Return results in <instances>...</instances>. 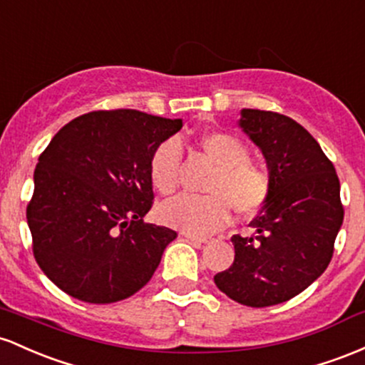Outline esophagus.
Masks as SVG:
<instances>
[{
  "instance_id": "1",
  "label": "esophagus",
  "mask_w": 365,
  "mask_h": 365,
  "mask_svg": "<svg viewBox=\"0 0 365 365\" xmlns=\"http://www.w3.org/2000/svg\"><path fill=\"white\" fill-rule=\"evenodd\" d=\"M184 237H187L190 241H193V243H198V245H205L210 241V237L207 236H196V235H191V232H184Z\"/></svg>"
}]
</instances>
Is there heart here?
I'll return each instance as SVG.
<instances>
[{
    "instance_id": "heart-1",
    "label": "heart",
    "mask_w": 365,
    "mask_h": 365,
    "mask_svg": "<svg viewBox=\"0 0 365 365\" xmlns=\"http://www.w3.org/2000/svg\"><path fill=\"white\" fill-rule=\"evenodd\" d=\"M196 145L215 165L205 191L207 196L181 195L158 208V219L191 235H208L224 227L231 217L257 215L271 198V172L250 160L248 146L226 130H205ZM182 151L178 141L167 139L151 153L148 174L155 191L174 193L181 174Z\"/></svg>"
}]
</instances>
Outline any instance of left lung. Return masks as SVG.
<instances>
[{
    "label": "left lung",
    "mask_w": 365,
    "mask_h": 365,
    "mask_svg": "<svg viewBox=\"0 0 365 365\" xmlns=\"http://www.w3.org/2000/svg\"><path fill=\"white\" fill-rule=\"evenodd\" d=\"M240 125L264 153L272 191L250 224L257 232L231 237L235 262L214 281L237 304L277 305L309 288L333 259L345 214L339 179L319 143L293 118L243 108Z\"/></svg>",
    "instance_id": "8db88e82"
}]
</instances>
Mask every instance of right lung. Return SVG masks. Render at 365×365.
Instances as JSON below:
<instances>
[{"label":"right lung","mask_w":365,"mask_h":365,"mask_svg":"<svg viewBox=\"0 0 365 365\" xmlns=\"http://www.w3.org/2000/svg\"><path fill=\"white\" fill-rule=\"evenodd\" d=\"M181 118L98 110L73 118L39 155L27 205L32 253L56 286L88 304L130 297L153 276L178 232L145 224L148 165Z\"/></svg>","instance_id":"add662e5"}]
</instances>
